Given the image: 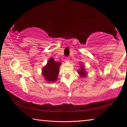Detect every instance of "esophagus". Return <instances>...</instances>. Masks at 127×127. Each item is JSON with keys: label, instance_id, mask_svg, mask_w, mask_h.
Here are the masks:
<instances>
[{"label": "esophagus", "instance_id": "esophagus-1", "mask_svg": "<svg viewBox=\"0 0 127 127\" xmlns=\"http://www.w3.org/2000/svg\"><path fill=\"white\" fill-rule=\"evenodd\" d=\"M69 60H70V58L69 57H66V59H64V62H66V63H68L69 62Z\"/></svg>", "mask_w": 127, "mask_h": 127}]
</instances>
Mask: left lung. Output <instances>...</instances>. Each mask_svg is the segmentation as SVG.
Here are the masks:
<instances>
[{"mask_svg": "<svg viewBox=\"0 0 127 127\" xmlns=\"http://www.w3.org/2000/svg\"><path fill=\"white\" fill-rule=\"evenodd\" d=\"M80 68L79 69V70L77 71L78 73L80 75V77H85L87 76V72L86 71V70L85 69V66L83 64H80Z\"/></svg>", "mask_w": 127, "mask_h": 127, "instance_id": "8db88e82", "label": "left lung"}]
</instances>
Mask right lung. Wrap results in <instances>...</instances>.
Segmentation results:
<instances>
[{"mask_svg":"<svg viewBox=\"0 0 127 127\" xmlns=\"http://www.w3.org/2000/svg\"><path fill=\"white\" fill-rule=\"evenodd\" d=\"M61 64V63L55 61L52 57L49 59L47 64L42 68V75L46 82L49 83L56 82Z\"/></svg>","mask_w":127,"mask_h":127,"instance_id":"1","label":"right lung"}]
</instances>
